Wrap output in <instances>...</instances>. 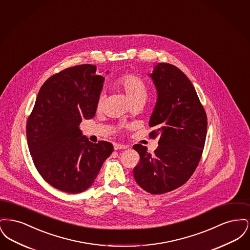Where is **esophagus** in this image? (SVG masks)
I'll return each mask as SVG.
<instances>
[{
    "label": "esophagus",
    "mask_w": 250,
    "mask_h": 250,
    "mask_svg": "<svg viewBox=\"0 0 250 250\" xmlns=\"http://www.w3.org/2000/svg\"><path fill=\"white\" fill-rule=\"evenodd\" d=\"M127 145L125 144H120V143H115L114 144V150H122V149H126Z\"/></svg>",
    "instance_id": "1"
}]
</instances>
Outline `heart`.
Listing matches in <instances>:
<instances>
[{
	"label": "heart",
	"mask_w": 250,
	"mask_h": 250,
	"mask_svg": "<svg viewBox=\"0 0 250 250\" xmlns=\"http://www.w3.org/2000/svg\"><path fill=\"white\" fill-rule=\"evenodd\" d=\"M114 86L125 94L132 106L143 105L148 98V85L141 77L135 74L125 73L121 75L115 80ZM103 95H99L96 101L97 110H100L103 107Z\"/></svg>",
	"instance_id": "heart-1"
}]
</instances>
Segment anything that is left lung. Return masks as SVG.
I'll use <instances>...</instances> for the list:
<instances>
[{"mask_svg":"<svg viewBox=\"0 0 250 250\" xmlns=\"http://www.w3.org/2000/svg\"><path fill=\"white\" fill-rule=\"evenodd\" d=\"M157 102L149 136L158 138L151 155L135 144L140 162L133 174L137 184L151 194H163L183 186L194 173L202 157L207 134V116L188 78L173 64L160 62L151 74Z\"/></svg>","mask_w":250,"mask_h":250,"instance_id":"left-lung-1","label":"left lung"}]
</instances>
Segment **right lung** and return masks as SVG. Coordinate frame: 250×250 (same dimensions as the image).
<instances>
[{
    "mask_svg": "<svg viewBox=\"0 0 250 250\" xmlns=\"http://www.w3.org/2000/svg\"><path fill=\"white\" fill-rule=\"evenodd\" d=\"M104 80L93 64L56 73L40 88L28 117L26 136L34 164L59 190L77 194L89 188L113 152L111 143H91L79 127L95 116Z\"/></svg>",
    "mask_w": 250,
    "mask_h": 250,
    "instance_id": "add662e5",
    "label": "right lung"
}]
</instances>
